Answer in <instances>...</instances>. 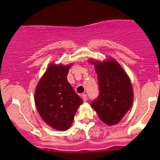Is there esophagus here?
Wrapping results in <instances>:
<instances>
[{"mask_svg": "<svg viewBox=\"0 0 160 160\" xmlns=\"http://www.w3.org/2000/svg\"><path fill=\"white\" fill-rule=\"evenodd\" d=\"M82 100H83V101H87V100H88V98H87V95H86L85 94H83L82 95Z\"/></svg>", "mask_w": 160, "mask_h": 160, "instance_id": "1", "label": "esophagus"}]
</instances>
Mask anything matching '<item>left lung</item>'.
Returning <instances> with one entry per match:
<instances>
[{
  "label": "left lung",
  "mask_w": 160,
  "mask_h": 160,
  "mask_svg": "<svg viewBox=\"0 0 160 160\" xmlns=\"http://www.w3.org/2000/svg\"><path fill=\"white\" fill-rule=\"evenodd\" d=\"M98 75L100 95L91 106L100 119L109 126L119 123L131 109L134 100L132 82L117 60L108 57L103 61L89 58Z\"/></svg>",
  "instance_id": "8db88e82"
}]
</instances>
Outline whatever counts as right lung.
<instances>
[{
	"label": "right lung",
	"mask_w": 160,
	"mask_h": 160,
	"mask_svg": "<svg viewBox=\"0 0 160 160\" xmlns=\"http://www.w3.org/2000/svg\"><path fill=\"white\" fill-rule=\"evenodd\" d=\"M72 65L50 63L35 91V107L41 118L48 126L60 132L69 128L83 103L67 81Z\"/></svg>",
	"instance_id": "1"
}]
</instances>
